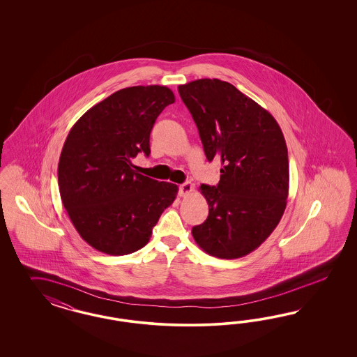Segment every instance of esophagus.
<instances>
[{
  "instance_id": "1",
  "label": "esophagus",
  "mask_w": 357,
  "mask_h": 357,
  "mask_svg": "<svg viewBox=\"0 0 357 357\" xmlns=\"http://www.w3.org/2000/svg\"><path fill=\"white\" fill-rule=\"evenodd\" d=\"M194 190V184L191 182H184L183 184L179 185V195L181 196H187V195L191 194Z\"/></svg>"
}]
</instances>
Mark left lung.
Returning <instances> with one entry per match:
<instances>
[{
    "label": "left lung",
    "instance_id": "left-lung-1",
    "mask_svg": "<svg viewBox=\"0 0 357 357\" xmlns=\"http://www.w3.org/2000/svg\"><path fill=\"white\" fill-rule=\"evenodd\" d=\"M199 130L206 160L221 161L217 185L202 184L209 206L196 243L212 257L237 259L270 237L289 190L288 149L278 121L231 84L203 78L178 86Z\"/></svg>",
    "mask_w": 357,
    "mask_h": 357
}]
</instances>
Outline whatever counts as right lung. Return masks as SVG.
<instances>
[{"instance_id": "1", "label": "right lung", "mask_w": 357, "mask_h": 357, "mask_svg": "<svg viewBox=\"0 0 357 357\" xmlns=\"http://www.w3.org/2000/svg\"><path fill=\"white\" fill-rule=\"evenodd\" d=\"M175 102L166 86L121 89L77 120L59 160V190L78 234L91 248L127 255L144 248L178 187L133 170L132 158L151 154V132Z\"/></svg>"}]
</instances>
